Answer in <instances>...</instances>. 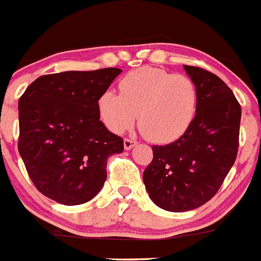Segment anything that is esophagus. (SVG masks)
I'll return each instance as SVG.
<instances>
[{
    "mask_svg": "<svg viewBox=\"0 0 261 261\" xmlns=\"http://www.w3.org/2000/svg\"><path fill=\"white\" fill-rule=\"evenodd\" d=\"M136 144H137V141H133V139H128V138L124 139V149L129 150L133 148Z\"/></svg>",
    "mask_w": 261,
    "mask_h": 261,
    "instance_id": "esophagus-1",
    "label": "esophagus"
}]
</instances>
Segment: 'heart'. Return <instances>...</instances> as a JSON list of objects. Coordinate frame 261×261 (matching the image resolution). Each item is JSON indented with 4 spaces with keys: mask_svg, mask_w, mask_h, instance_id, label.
Here are the masks:
<instances>
[{
    "mask_svg": "<svg viewBox=\"0 0 261 261\" xmlns=\"http://www.w3.org/2000/svg\"><path fill=\"white\" fill-rule=\"evenodd\" d=\"M119 94L107 90L98 99V113L113 133H123L134 124L154 143L181 138L195 120L198 90L192 79L153 66L128 72L119 83Z\"/></svg>",
    "mask_w": 261,
    "mask_h": 261,
    "instance_id": "obj_1",
    "label": "heart"
}]
</instances>
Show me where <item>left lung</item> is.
Segmentation results:
<instances>
[{
  "mask_svg": "<svg viewBox=\"0 0 261 261\" xmlns=\"http://www.w3.org/2000/svg\"><path fill=\"white\" fill-rule=\"evenodd\" d=\"M198 90L190 129L166 146H153L143 172L150 200L166 211L200 207L215 196L235 162L241 108L232 90L212 72L184 65Z\"/></svg>",
  "mask_w": 261,
  "mask_h": 261,
  "instance_id": "left-lung-1",
  "label": "left lung"
}]
</instances>
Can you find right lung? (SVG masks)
I'll return each mask as SVG.
<instances>
[{"label":"right lung","mask_w":261,"mask_h":261,"mask_svg":"<svg viewBox=\"0 0 261 261\" xmlns=\"http://www.w3.org/2000/svg\"><path fill=\"white\" fill-rule=\"evenodd\" d=\"M120 69L42 75L18 100V152L36 189L66 206L95 197L107 179V161L123 139L100 120L98 99Z\"/></svg>","instance_id":"1"}]
</instances>
